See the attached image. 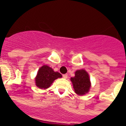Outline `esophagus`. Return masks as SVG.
<instances>
[{"label":"esophagus","mask_w":126,"mask_h":126,"mask_svg":"<svg viewBox=\"0 0 126 126\" xmlns=\"http://www.w3.org/2000/svg\"><path fill=\"white\" fill-rule=\"evenodd\" d=\"M67 77H68V76H67V75H63V77L64 78V79H67Z\"/></svg>","instance_id":"esophagus-1"}]
</instances>
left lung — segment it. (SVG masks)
Segmentation results:
<instances>
[{"mask_svg":"<svg viewBox=\"0 0 126 126\" xmlns=\"http://www.w3.org/2000/svg\"><path fill=\"white\" fill-rule=\"evenodd\" d=\"M71 80L73 84L76 94L82 95L88 93L90 88V78L88 73L82 69L76 71L75 77L71 78Z\"/></svg>","mask_w":126,"mask_h":126,"instance_id":"obj_1","label":"left lung"}]
</instances>
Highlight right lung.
Segmentation results:
<instances>
[{
  "mask_svg": "<svg viewBox=\"0 0 126 126\" xmlns=\"http://www.w3.org/2000/svg\"><path fill=\"white\" fill-rule=\"evenodd\" d=\"M62 77L58 72L53 70L47 65H44L38 70V74L35 79L36 85L40 89H46L51 86L55 79Z\"/></svg>",
  "mask_w": 126,
  "mask_h": 126,
  "instance_id": "add662e5",
  "label": "right lung"
}]
</instances>
